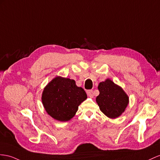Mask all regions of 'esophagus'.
I'll list each match as a JSON object with an SVG mask.
<instances>
[{
	"label": "esophagus",
	"instance_id": "34e87169",
	"mask_svg": "<svg viewBox=\"0 0 160 160\" xmlns=\"http://www.w3.org/2000/svg\"><path fill=\"white\" fill-rule=\"evenodd\" d=\"M87 95L90 97H93L94 96V94H93V91H92V90H89V91H87Z\"/></svg>",
	"mask_w": 160,
	"mask_h": 160
}]
</instances>
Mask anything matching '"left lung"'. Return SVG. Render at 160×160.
<instances>
[{
    "label": "left lung",
    "mask_w": 160,
    "mask_h": 160,
    "mask_svg": "<svg viewBox=\"0 0 160 160\" xmlns=\"http://www.w3.org/2000/svg\"><path fill=\"white\" fill-rule=\"evenodd\" d=\"M98 89L99 95L96 101L101 111L112 119L120 116L129 103V97L123 88L108 78L99 84Z\"/></svg>",
    "instance_id": "1"
}]
</instances>
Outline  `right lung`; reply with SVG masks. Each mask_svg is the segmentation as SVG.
<instances>
[{
	"instance_id": "1",
	"label": "right lung",
	"mask_w": 160,
	"mask_h": 160,
	"mask_svg": "<svg viewBox=\"0 0 160 160\" xmlns=\"http://www.w3.org/2000/svg\"><path fill=\"white\" fill-rule=\"evenodd\" d=\"M87 98L84 90L77 87L75 80L57 76L44 87L42 103L53 119L67 122L75 116L78 106Z\"/></svg>"
}]
</instances>
